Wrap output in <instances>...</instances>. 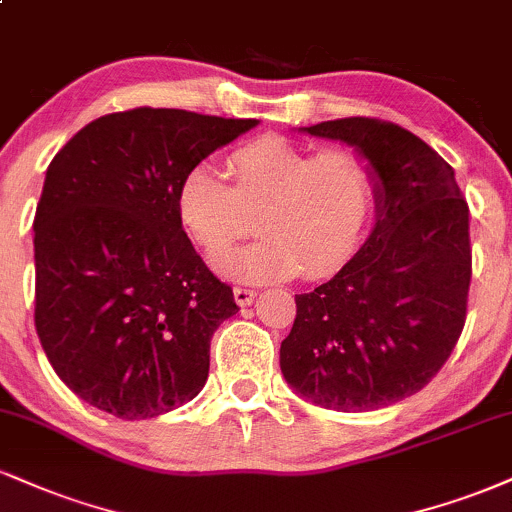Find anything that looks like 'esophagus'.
I'll return each instance as SVG.
<instances>
[{"mask_svg":"<svg viewBox=\"0 0 512 512\" xmlns=\"http://www.w3.org/2000/svg\"><path fill=\"white\" fill-rule=\"evenodd\" d=\"M255 291H252V288H245V286H236L233 288V298H236V303L240 305V307H245V305H250L252 300H255Z\"/></svg>","mask_w":512,"mask_h":512,"instance_id":"obj_1","label":"esophagus"}]
</instances>
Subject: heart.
Instances as JSON below:
<instances>
[{
    "label": "heart",
    "mask_w": 512,
    "mask_h": 512,
    "mask_svg": "<svg viewBox=\"0 0 512 512\" xmlns=\"http://www.w3.org/2000/svg\"><path fill=\"white\" fill-rule=\"evenodd\" d=\"M233 186L212 166L183 176L176 214L207 260L258 228L260 244L220 257L214 267L240 281L338 272L362 243L377 197L369 159L348 145L307 147L283 135H262L229 155Z\"/></svg>",
    "instance_id": "heart-1"
}]
</instances>
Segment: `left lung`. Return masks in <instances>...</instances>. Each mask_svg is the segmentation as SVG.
Segmentation results:
<instances>
[{"label": "left lung", "instance_id": "left-lung-1", "mask_svg": "<svg viewBox=\"0 0 512 512\" xmlns=\"http://www.w3.org/2000/svg\"><path fill=\"white\" fill-rule=\"evenodd\" d=\"M305 131L355 145L369 159L379 219L334 279L295 295L281 372L322 408L379 410L422 391L463 334L470 207L451 164L398 123L348 116Z\"/></svg>", "mask_w": 512, "mask_h": 512}]
</instances>
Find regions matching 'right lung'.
I'll return each instance as SVG.
<instances>
[{
  "label": "right lung",
  "instance_id": "1",
  "mask_svg": "<svg viewBox=\"0 0 512 512\" xmlns=\"http://www.w3.org/2000/svg\"><path fill=\"white\" fill-rule=\"evenodd\" d=\"M252 126L135 107L80 128L52 159L33 221L35 329L85 403L147 420L205 386L209 341L238 305L183 231L176 193Z\"/></svg>",
  "mask_w": 512,
  "mask_h": 512
}]
</instances>
